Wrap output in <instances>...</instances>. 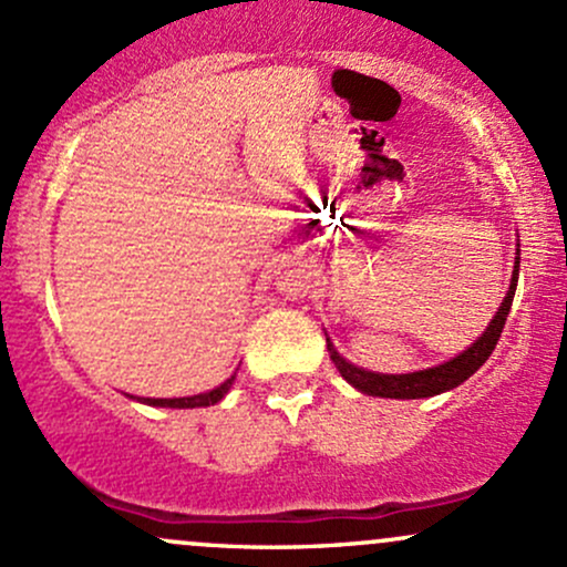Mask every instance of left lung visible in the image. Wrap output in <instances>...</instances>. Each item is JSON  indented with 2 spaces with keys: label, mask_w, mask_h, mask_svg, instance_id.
Segmentation results:
<instances>
[{
  "label": "left lung",
  "mask_w": 567,
  "mask_h": 567,
  "mask_svg": "<svg viewBox=\"0 0 567 567\" xmlns=\"http://www.w3.org/2000/svg\"><path fill=\"white\" fill-rule=\"evenodd\" d=\"M517 277H519V250H517V258H514L509 290H506L504 303L498 306L496 317H493L491 324H487L485 333L480 336L470 349L461 351L458 357L442 362V365H437V368L415 370V373H402V375L370 373V370H362V368L351 365V362L343 360L328 338L330 360L336 362L338 373H341L343 379L351 383V386L360 389L362 394H370V396H389V400H419V396H434L440 392H447V389H455L458 383H464L466 379H470L472 373H477L480 365H483L487 357L493 354V349H496L501 330H504V324H506V315H509V309H512L514 290H517Z\"/></svg>",
  "instance_id": "1"
}]
</instances>
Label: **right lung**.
I'll return each mask as SVG.
<instances>
[{
  "mask_svg": "<svg viewBox=\"0 0 567 567\" xmlns=\"http://www.w3.org/2000/svg\"><path fill=\"white\" fill-rule=\"evenodd\" d=\"M231 383H234V375L220 383V386L213 389V392L194 394V396H175V400H143V402H146V405H157V408H207V405H216V402L224 400V394L229 392Z\"/></svg>",
  "mask_w": 567,
  "mask_h": 567,
  "instance_id": "add662e5",
  "label": "right lung"
}]
</instances>
